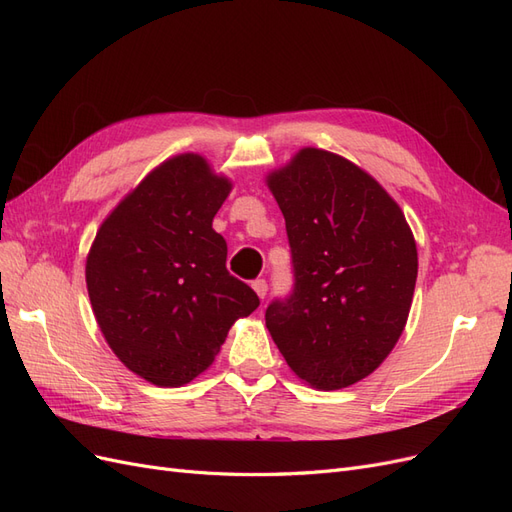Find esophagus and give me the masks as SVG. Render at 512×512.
<instances>
[{
    "mask_svg": "<svg viewBox=\"0 0 512 512\" xmlns=\"http://www.w3.org/2000/svg\"><path fill=\"white\" fill-rule=\"evenodd\" d=\"M252 288H254V292L258 294L260 299H265V297H267V290H269L267 280H254V282H252Z\"/></svg>",
    "mask_w": 512,
    "mask_h": 512,
    "instance_id": "obj_1",
    "label": "esophagus"
}]
</instances>
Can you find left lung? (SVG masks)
Returning a JSON list of instances; mask_svg holds the SVG:
<instances>
[{
	"label": "left lung",
	"instance_id": "left-lung-1",
	"mask_svg": "<svg viewBox=\"0 0 512 512\" xmlns=\"http://www.w3.org/2000/svg\"><path fill=\"white\" fill-rule=\"evenodd\" d=\"M292 252L290 297L267 307L288 367L320 391L367 378L404 333L418 273L399 205L363 168L305 147L267 177Z\"/></svg>",
	"mask_w": 512,
	"mask_h": 512
}]
</instances>
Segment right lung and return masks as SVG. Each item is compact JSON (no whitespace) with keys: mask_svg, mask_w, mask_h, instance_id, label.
<instances>
[{"mask_svg":"<svg viewBox=\"0 0 512 512\" xmlns=\"http://www.w3.org/2000/svg\"><path fill=\"white\" fill-rule=\"evenodd\" d=\"M232 183L198 153L162 162L102 222L85 280L106 344L136 376L183 386L260 305L226 269L213 218Z\"/></svg>","mask_w":512,"mask_h":512,"instance_id":"add662e5","label":"right lung"}]
</instances>
